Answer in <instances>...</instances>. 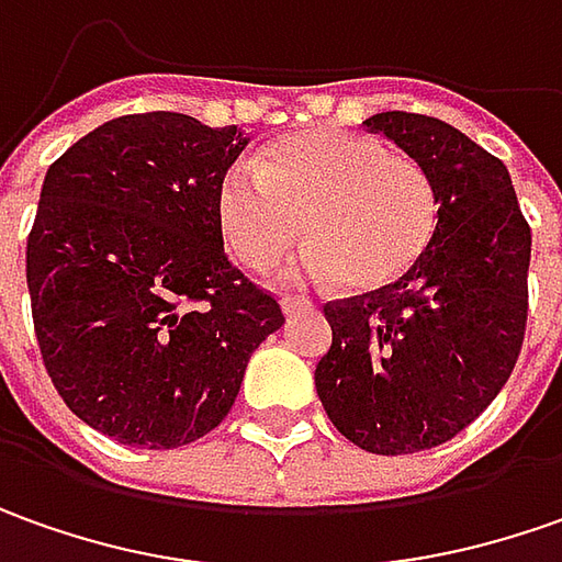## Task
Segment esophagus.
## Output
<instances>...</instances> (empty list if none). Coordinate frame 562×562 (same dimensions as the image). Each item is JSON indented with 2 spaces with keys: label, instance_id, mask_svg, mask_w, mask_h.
<instances>
[{
  "label": "esophagus",
  "instance_id": "esophagus-1",
  "mask_svg": "<svg viewBox=\"0 0 562 562\" xmlns=\"http://www.w3.org/2000/svg\"><path fill=\"white\" fill-rule=\"evenodd\" d=\"M307 311H314V301L311 299H282V314L285 317H295V314H307Z\"/></svg>",
  "mask_w": 562,
  "mask_h": 562
}]
</instances>
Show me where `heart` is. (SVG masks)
Returning <instances> with one entry per match:
<instances>
[{"instance_id": "heart-1", "label": "heart", "mask_w": 562, "mask_h": 562, "mask_svg": "<svg viewBox=\"0 0 562 562\" xmlns=\"http://www.w3.org/2000/svg\"><path fill=\"white\" fill-rule=\"evenodd\" d=\"M214 221L233 258L267 270L304 236L299 280H345L382 292L411 277L438 229V192L426 167L373 133L304 130L263 148L261 165L226 167Z\"/></svg>"}]
</instances>
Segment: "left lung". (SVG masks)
<instances>
[{"instance_id": "left-lung-1", "label": "left lung", "mask_w": 562, "mask_h": 562, "mask_svg": "<svg viewBox=\"0 0 562 562\" xmlns=\"http://www.w3.org/2000/svg\"><path fill=\"white\" fill-rule=\"evenodd\" d=\"M363 126L426 167L438 229L411 277L323 307L333 345L314 382L348 441L416 454L463 432L510 379L529 317L532 229L504 161L457 126L407 111Z\"/></svg>"}]
</instances>
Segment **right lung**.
<instances>
[{
	"label": "right lung",
	"instance_id": "right-lung-1",
	"mask_svg": "<svg viewBox=\"0 0 562 562\" xmlns=\"http://www.w3.org/2000/svg\"><path fill=\"white\" fill-rule=\"evenodd\" d=\"M239 126L151 111L95 126L46 170L27 239L40 355L87 426L165 451L221 426L285 317L223 255L214 189Z\"/></svg>",
	"mask_w": 562,
	"mask_h": 562
}]
</instances>
